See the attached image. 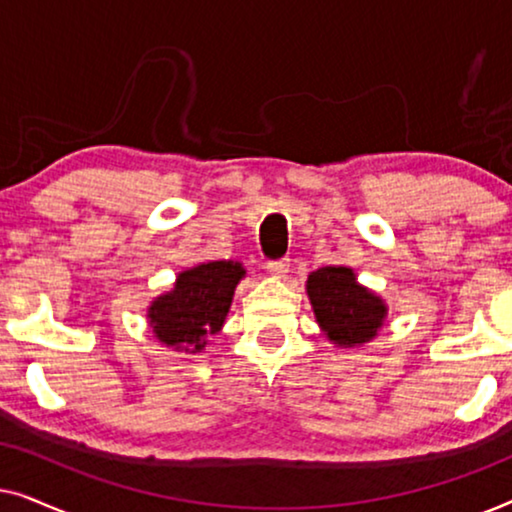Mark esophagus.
Segmentation results:
<instances>
[{"instance_id": "34e87169", "label": "esophagus", "mask_w": 512, "mask_h": 512, "mask_svg": "<svg viewBox=\"0 0 512 512\" xmlns=\"http://www.w3.org/2000/svg\"><path fill=\"white\" fill-rule=\"evenodd\" d=\"M289 258H282V261H270L268 263V272L272 277H277V279H282V277H286V272H289Z\"/></svg>"}]
</instances>
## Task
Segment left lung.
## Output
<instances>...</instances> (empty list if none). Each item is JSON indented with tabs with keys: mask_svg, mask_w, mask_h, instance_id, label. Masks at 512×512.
<instances>
[{
	"mask_svg": "<svg viewBox=\"0 0 512 512\" xmlns=\"http://www.w3.org/2000/svg\"><path fill=\"white\" fill-rule=\"evenodd\" d=\"M307 298L321 331L333 345L359 347L370 342L387 317L384 300L356 282L352 268L326 265L307 277Z\"/></svg>",
	"mask_w": 512,
	"mask_h": 512,
	"instance_id": "left-lung-1",
	"label": "left lung"
}]
</instances>
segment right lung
<instances>
[{"label": "right lung", "instance_id": "add662e5", "mask_svg": "<svg viewBox=\"0 0 512 512\" xmlns=\"http://www.w3.org/2000/svg\"><path fill=\"white\" fill-rule=\"evenodd\" d=\"M242 277L237 261H209L179 272L174 289L153 300L146 312L156 340L174 352H202L209 335L221 331Z\"/></svg>", "mask_w": 512, "mask_h": 512}]
</instances>
